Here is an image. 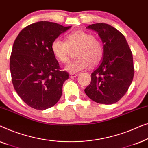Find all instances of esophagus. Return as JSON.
<instances>
[{"label": "esophagus", "instance_id": "esophagus-1", "mask_svg": "<svg viewBox=\"0 0 148 148\" xmlns=\"http://www.w3.org/2000/svg\"><path fill=\"white\" fill-rule=\"evenodd\" d=\"M77 75H78V74H77V73H71L69 74V77H71V78L75 77H77Z\"/></svg>", "mask_w": 148, "mask_h": 148}]
</instances>
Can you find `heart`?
Wrapping results in <instances>:
<instances>
[{
	"mask_svg": "<svg viewBox=\"0 0 148 148\" xmlns=\"http://www.w3.org/2000/svg\"><path fill=\"white\" fill-rule=\"evenodd\" d=\"M78 47L77 59L70 62L65 69L71 73H76L90 67L92 62L96 64L103 56L102 44L94 38L92 34L82 31L72 32L66 36V42L56 38L51 44L54 56L60 62L66 63L69 60L70 48Z\"/></svg>",
	"mask_w": 148,
	"mask_h": 148,
	"instance_id": "b5f03b06",
	"label": "heart"
}]
</instances>
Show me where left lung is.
Here are the masks:
<instances>
[{"instance_id":"1","label":"left lung","mask_w":148,"mask_h":148,"mask_svg":"<svg viewBox=\"0 0 148 148\" xmlns=\"http://www.w3.org/2000/svg\"><path fill=\"white\" fill-rule=\"evenodd\" d=\"M86 28L97 32L104 46L102 61L91 74L85 93L99 104H114L126 94L133 81L132 52L125 36L111 25L96 23Z\"/></svg>"}]
</instances>
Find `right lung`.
I'll return each mask as SVG.
<instances>
[{"instance_id":"obj_1","label":"right lung","mask_w":148,"mask_h":148,"mask_svg":"<svg viewBox=\"0 0 148 148\" xmlns=\"http://www.w3.org/2000/svg\"><path fill=\"white\" fill-rule=\"evenodd\" d=\"M71 27L36 22L23 28L14 42L10 57L12 82L20 98L32 108L46 110L61 97L69 73L60 70L51 44Z\"/></svg>"}]
</instances>
